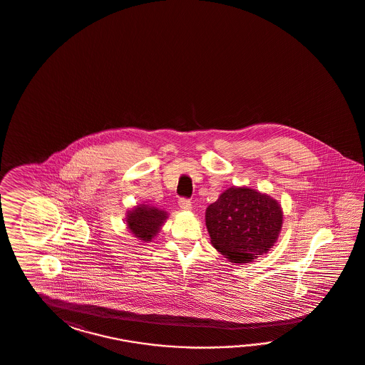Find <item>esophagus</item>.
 <instances>
[{
  "mask_svg": "<svg viewBox=\"0 0 365 365\" xmlns=\"http://www.w3.org/2000/svg\"><path fill=\"white\" fill-rule=\"evenodd\" d=\"M178 206H180V209L184 210V212L192 210V202H190V200H187V198H180Z\"/></svg>",
  "mask_w": 365,
  "mask_h": 365,
  "instance_id": "1",
  "label": "esophagus"
}]
</instances>
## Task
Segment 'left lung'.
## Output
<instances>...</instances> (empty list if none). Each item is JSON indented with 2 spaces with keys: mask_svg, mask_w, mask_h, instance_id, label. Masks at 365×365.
I'll use <instances>...</instances> for the list:
<instances>
[{
  "mask_svg": "<svg viewBox=\"0 0 365 365\" xmlns=\"http://www.w3.org/2000/svg\"><path fill=\"white\" fill-rule=\"evenodd\" d=\"M282 222L279 201L250 187L226 189L205 212L212 247L235 264L251 263L259 255L268 254Z\"/></svg>",
  "mask_w": 365,
  "mask_h": 365,
  "instance_id": "obj_1",
  "label": "left lung"
}]
</instances>
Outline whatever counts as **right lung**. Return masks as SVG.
Wrapping results in <instances>:
<instances>
[{"mask_svg":"<svg viewBox=\"0 0 365 365\" xmlns=\"http://www.w3.org/2000/svg\"><path fill=\"white\" fill-rule=\"evenodd\" d=\"M168 212L150 205L139 204L128 210L126 226L130 232L143 243H150L160 232Z\"/></svg>","mask_w":365,"mask_h":365,"instance_id":"1","label":"right lung"}]
</instances>
